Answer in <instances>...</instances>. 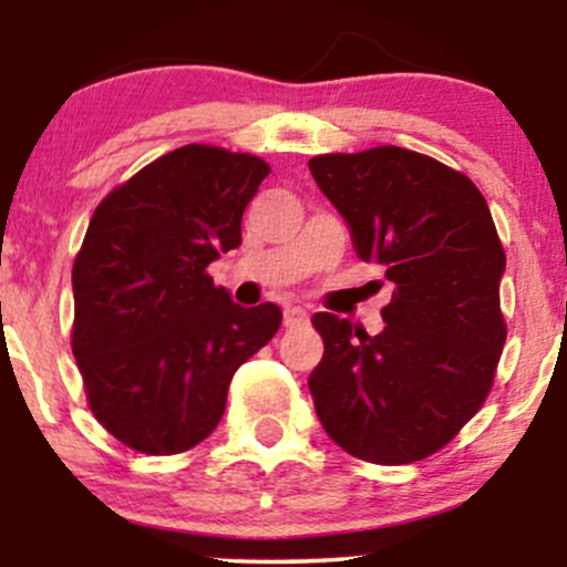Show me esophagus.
<instances>
[{"instance_id": "34e87169", "label": "esophagus", "mask_w": 567, "mask_h": 567, "mask_svg": "<svg viewBox=\"0 0 567 567\" xmlns=\"http://www.w3.org/2000/svg\"><path fill=\"white\" fill-rule=\"evenodd\" d=\"M309 322V311L303 306H285V324L288 328H298V324Z\"/></svg>"}]
</instances>
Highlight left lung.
<instances>
[{
	"mask_svg": "<svg viewBox=\"0 0 567 567\" xmlns=\"http://www.w3.org/2000/svg\"><path fill=\"white\" fill-rule=\"evenodd\" d=\"M309 171L362 261L394 285L383 330L368 336L317 311L324 341L309 389L338 447L370 464L437 453L483 408L504 351V247L480 188L400 146L322 154Z\"/></svg>",
	"mask_w": 567,
	"mask_h": 567,
	"instance_id": "1",
	"label": "left lung"
}]
</instances>
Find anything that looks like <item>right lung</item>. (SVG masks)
I'll use <instances>...</instances> for the list:
<instances>
[{"label":"right lung","instance_id":"obj_1","mask_svg":"<svg viewBox=\"0 0 567 567\" xmlns=\"http://www.w3.org/2000/svg\"><path fill=\"white\" fill-rule=\"evenodd\" d=\"M266 175L252 154L188 143L90 218L71 271V349L93 415L133 451L173 455L210 437L234 370L282 324L277 303L245 309L205 271L243 245Z\"/></svg>","mask_w":567,"mask_h":567}]
</instances>
